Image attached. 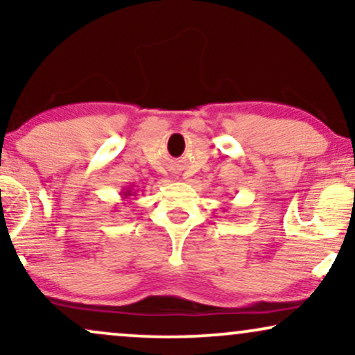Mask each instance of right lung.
I'll return each instance as SVG.
<instances>
[{
  "label": "right lung",
  "instance_id": "obj_1",
  "mask_svg": "<svg viewBox=\"0 0 355 355\" xmlns=\"http://www.w3.org/2000/svg\"><path fill=\"white\" fill-rule=\"evenodd\" d=\"M135 193H137V190L133 191L132 187H128V189L121 190V195H123V197H121V198H128V197H132V195H135Z\"/></svg>",
  "mask_w": 355,
  "mask_h": 355
}]
</instances>
